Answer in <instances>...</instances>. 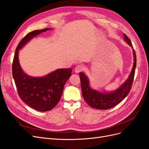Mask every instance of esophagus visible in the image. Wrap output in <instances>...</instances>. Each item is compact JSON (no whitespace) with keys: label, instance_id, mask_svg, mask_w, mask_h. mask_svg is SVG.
I'll list each match as a JSON object with an SVG mask.
<instances>
[{"label":"esophagus","instance_id":"esophagus-1","mask_svg":"<svg viewBox=\"0 0 149 149\" xmlns=\"http://www.w3.org/2000/svg\"><path fill=\"white\" fill-rule=\"evenodd\" d=\"M83 69V66L81 65V64H79V65H77L76 67H75V72L76 73H79Z\"/></svg>","mask_w":149,"mask_h":149}]
</instances>
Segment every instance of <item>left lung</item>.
<instances>
[{
    "label": "left lung",
    "mask_w": 149,
    "mask_h": 149,
    "mask_svg": "<svg viewBox=\"0 0 149 149\" xmlns=\"http://www.w3.org/2000/svg\"><path fill=\"white\" fill-rule=\"evenodd\" d=\"M124 36L125 41L133 48L134 63L128 78L118 89L111 93H100L94 90L90 87L89 80L86 75L83 72L79 73L83 97L84 100L91 107L99 109L111 108L120 103L130 91L136 66V56L130 40L125 34H124Z\"/></svg>",
    "instance_id": "left-lung-1"
}]
</instances>
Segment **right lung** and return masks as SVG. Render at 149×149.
Here are the masks:
<instances>
[{
	"label": "right lung",
	"mask_w": 149,
	"mask_h": 149,
	"mask_svg": "<svg viewBox=\"0 0 149 149\" xmlns=\"http://www.w3.org/2000/svg\"><path fill=\"white\" fill-rule=\"evenodd\" d=\"M51 29L34 30L25 36L17 45L12 64L13 77L20 98L31 108L43 112L51 110L58 103L72 69H59L42 77L29 76L20 66L18 54L31 39Z\"/></svg>",
	"instance_id": "1"
}]
</instances>
